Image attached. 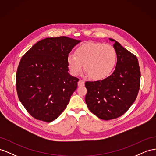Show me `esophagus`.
<instances>
[{"mask_svg":"<svg viewBox=\"0 0 156 156\" xmlns=\"http://www.w3.org/2000/svg\"><path fill=\"white\" fill-rule=\"evenodd\" d=\"M84 84H85L84 81L82 80H80L78 82V86H84Z\"/></svg>","mask_w":156,"mask_h":156,"instance_id":"esophagus-1","label":"esophagus"}]
</instances>
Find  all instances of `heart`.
I'll list each match as a JSON object with an SVG mask.
<instances>
[{"label":"heart","mask_w":156,"mask_h":156,"mask_svg":"<svg viewBox=\"0 0 156 156\" xmlns=\"http://www.w3.org/2000/svg\"><path fill=\"white\" fill-rule=\"evenodd\" d=\"M117 57L116 51L112 45L90 41L77 47L75 55H68L66 62L73 76L80 73L83 65L86 75H90L95 80H101L112 73Z\"/></svg>","instance_id":"obj_1"}]
</instances>
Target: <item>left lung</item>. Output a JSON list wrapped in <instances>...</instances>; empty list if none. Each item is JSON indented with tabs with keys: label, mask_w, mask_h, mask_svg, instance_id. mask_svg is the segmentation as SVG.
<instances>
[{
	"label": "left lung",
	"mask_w": 156,
	"mask_h": 156,
	"mask_svg": "<svg viewBox=\"0 0 156 156\" xmlns=\"http://www.w3.org/2000/svg\"><path fill=\"white\" fill-rule=\"evenodd\" d=\"M117 61L113 74L104 80L85 83V101L91 113L103 120L121 117L134 102L140 84L137 57L115 39Z\"/></svg>",
	"instance_id": "8db88e82"
}]
</instances>
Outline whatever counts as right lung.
Here are the masks:
<instances>
[{
	"label": "right lung",
	"instance_id": "add662e5",
	"mask_svg": "<svg viewBox=\"0 0 156 156\" xmlns=\"http://www.w3.org/2000/svg\"><path fill=\"white\" fill-rule=\"evenodd\" d=\"M80 41L65 36L48 37L23 55L16 73L17 93L35 119L52 122L69 104L79 79L69 73L66 58Z\"/></svg>",
	"mask_w": 156,
	"mask_h": 156
}]
</instances>
